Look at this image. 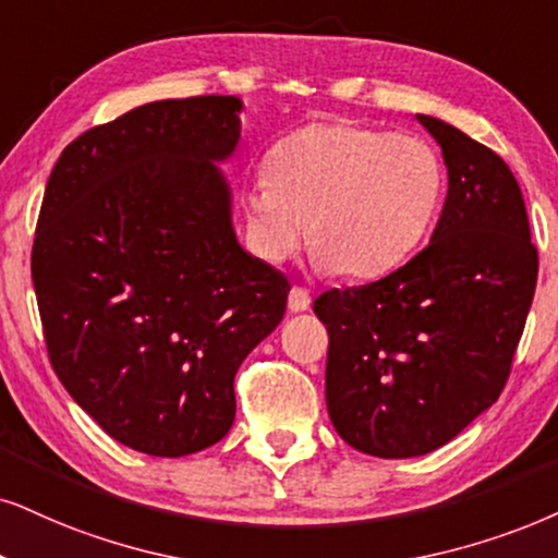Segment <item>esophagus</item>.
<instances>
[{"mask_svg": "<svg viewBox=\"0 0 558 558\" xmlns=\"http://www.w3.org/2000/svg\"><path fill=\"white\" fill-rule=\"evenodd\" d=\"M308 306H312V295H308L306 288L293 286L291 295H288V308H291V312H306Z\"/></svg>", "mask_w": 558, "mask_h": 558, "instance_id": "esophagus-1", "label": "esophagus"}]
</instances>
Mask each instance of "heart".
Wrapping results in <instances>:
<instances>
[{
    "instance_id": "heart-1",
    "label": "heart",
    "mask_w": 558,
    "mask_h": 558,
    "mask_svg": "<svg viewBox=\"0 0 558 558\" xmlns=\"http://www.w3.org/2000/svg\"><path fill=\"white\" fill-rule=\"evenodd\" d=\"M442 193L446 169L427 141L324 121L275 144L244 208L267 263L293 257L308 221L316 265L371 280L397 270L425 242Z\"/></svg>"
}]
</instances>
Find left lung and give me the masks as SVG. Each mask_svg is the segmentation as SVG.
Masks as SVG:
<instances>
[{
	"instance_id": "obj_1",
	"label": "left lung",
	"mask_w": 558,
	"mask_h": 558,
	"mask_svg": "<svg viewBox=\"0 0 558 558\" xmlns=\"http://www.w3.org/2000/svg\"><path fill=\"white\" fill-rule=\"evenodd\" d=\"M417 121L448 167L433 239L376 283L331 288L314 301L329 331L331 425L378 458L425 456L495 404L538 280L510 167L453 125Z\"/></svg>"
}]
</instances>
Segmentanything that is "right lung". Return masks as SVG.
<instances>
[{"mask_svg":"<svg viewBox=\"0 0 558 558\" xmlns=\"http://www.w3.org/2000/svg\"><path fill=\"white\" fill-rule=\"evenodd\" d=\"M239 110L229 95L141 105L74 138L48 178L31 257L48 357L138 453L221 440L239 365L286 314L291 283L239 246L214 165Z\"/></svg>","mask_w":558,"mask_h":558,"instance_id":"obj_1","label":"right lung"}]
</instances>
